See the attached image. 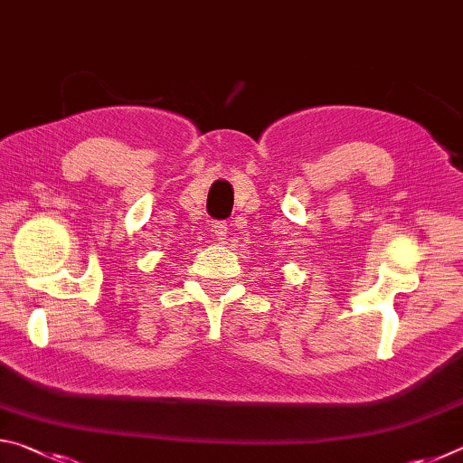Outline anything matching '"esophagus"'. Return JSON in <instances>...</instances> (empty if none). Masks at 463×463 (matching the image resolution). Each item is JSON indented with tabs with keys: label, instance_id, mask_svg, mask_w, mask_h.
Instances as JSON below:
<instances>
[{
	"label": "esophagus",
	"instance_id": "34e87169",
	"mask_svg": "<svg viewBox=\"0 0 463 463\" xmlns=\"http://www.w3.org/2000/svg\"><path fill=\"white\" fill-rule=\"evenodd\" d=\"M213 229H214V237L218 241H226V234H229V226H226V222H216Z\"/></svg>",
	"mask_w": 463,
	"mask_h": 463
}]
</instances>
